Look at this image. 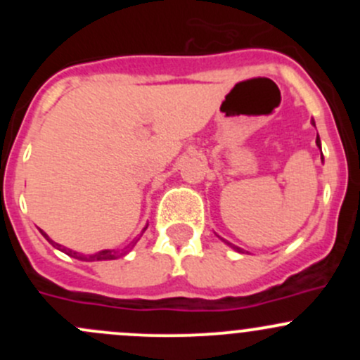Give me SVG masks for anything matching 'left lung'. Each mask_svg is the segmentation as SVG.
I'll list each match as a JSON object with an SVG mask.
<instances>
[{
    "label": "left lung",
    "instance_id": "8db88e82",
    "mask_svg": "<svg viewBox=\"0 0 360 360\" xmlns=\"http://www.w3.org/2000/svg\"><path fill=\"white\" fill-rule=\"evenodd\" d=\"M311 125H315V122H314V118H311ZM315 143H317V146L321 148V139H319V136H317V141H315ZM228 245H230V248H233L235 250H237V252H242V249L240 248H237V245H233V244H230V242H226Z\"/></svg>",
    "mask_w": 360,
    "mask_h": 360
}]
</instances>
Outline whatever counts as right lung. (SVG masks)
I'll list each match as a JSON object with an SVG mask.
<instances>
[{
  "label": "right lung",
  "mask_w": 360,
  "mask_h": 360,
  "mask_svg": "<svg viewBox=\"0 0 360 360\" xmlns=\"http://www.w3.org/2000/svg\"><path fill=\"white\" fill-rule=\"evenodd\" d=\"M144 230H146V228H144ZM39 231H41V230H39ZM41 235L46 238V240L50 242V244L53 245V248H57L59 250H63V252H66L68 256L76 257V259H82V261H106V259H116V257H120V256H123V254H125V250H123V252H118V250H115V249H104V250H99V252H96V254H79V252H76V250L68 249V248H64V245H60V244H57V242H53L52 238H50L49 235L45 233V231H41ZM137 240H139V238H137ZM137 240H134L132 244H130V248H134V244H136Z\"/></svg>",
  "instance_id": "obj_1"
}]
</instances>
